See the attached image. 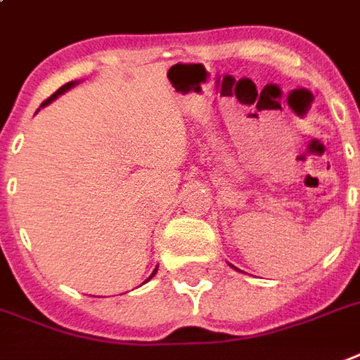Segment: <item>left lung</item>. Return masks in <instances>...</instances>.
Masks as SVG:
<instances>
[{"label": "left lung", "instance_id": "8db88e82", "mask_svg": "<svg viewBox=\"0 0 360 360\" xmlns=\"http://www.w3.org/2000/svg\"><path fill=\"white\" fill-rule=\"evenodd\" d=\"M232 268H236V266H232ZM236 270H238V268H236Z\"/></svg>", "mask_w": 360, "mask_h": 360}]
</instances>
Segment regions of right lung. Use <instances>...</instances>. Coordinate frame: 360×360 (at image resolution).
Here are the masks:
<instances>
[{"label": "right lung", "mask_w": 360, "mask_h": 360, "mask_svg": "<svg viewBox=\"0 0 360 360\" xmlns=\"http://www.w3.org/2000/svg\"><path fill=\"white\" fill-rule=\"evenodd\" d=\"M79 82H81V81H70V82H65L64 86H60V89L56 90V92H54V94H52L51 98H49V100L43 101V103H41V107H45V105H49V103H52V101L56 100V98H58V96H62V94H64V92H68V90H70V89H73V86H75V84H79ZM37 111H39V109H37ZM156 270H158V266H156L155 270H153V274H150V276H149V279L155 278ZM149 279H145L143 283H147V281H149Z\"/></svg>", "instance_id": "obj_1"}]
</instances>
